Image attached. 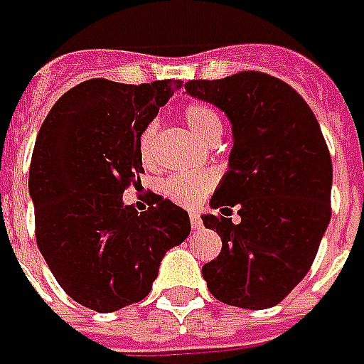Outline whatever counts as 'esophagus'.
I'll return each instance as SVG.
<instances>
[{
  "mask_svg": "<svg viewBox=\"0 0 364 364\" xmlns=\"http://www.w3.org/2000/svg\"><path fill=\"white\" fill-rule=\"evenodd\" d=\"M191 228L194 231H200L203 229V219H200V215L196 210H191Z\"/></svg>",
  "mask_w": 364,
  "mask_h": 364,
  "instance_id": "1",
  "label": "esophagus"
}]
</instances>
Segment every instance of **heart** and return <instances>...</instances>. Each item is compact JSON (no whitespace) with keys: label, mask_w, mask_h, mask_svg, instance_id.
Instances as JSON below:
<instances>
[{"label":"heart","mask_w":364,"mask_h":364,"mask_svg":"<svg viewBox=\"0 0 364 364\" xmlns=\"http://www.w3.org/2000/svg\"><path fill=\"white\" fill-rule=\"evenodd\" d=\"M182 117L192 133L200 141H210L213 136L221 135V117L217 110L205 102H191L184 106ZM155 139H157V120H149L136 139L139 157L145 166H154L157 161L155 154ZM217 184V176L213 172H176L161 182V194L180 207L198 205Z\"/></svg>","instance_id":"b5f03b06"}]
</instances>
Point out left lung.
<instances>
[{
    "instance_id": "1",
    "label": "left lung",
    "mask_w": 364,
    "mask_h": 364,
    "mask_svg": "<svg viewBox=\"0 0 364 364\" xmlns=\"http://www.w3.org/2000/svg\"><path fill=\"white\" fill-rule=\"evenodd\" d=\"M233 127L229 172L203 215L221 254L203 266L210 295L244 309L281 303L309 272L330 223L332 159L319 122L289 83L262 71L191 80ZM240 223L230 221L232 209Z\"/></svg>"
}]
</instances>
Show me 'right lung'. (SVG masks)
<instances>
[{"label": "right lung", "instance_id": "right-lung-1", "mask_svg": "<svg viewBox=\"0 0 364 364\" xmlns=\"http://www.w3.org/2000/svg\"><path fill=\"white\" fill-rule=\"evenodd\" d=\"M178 80H87L65 92L38 131L28 191L36 244L53 277L80 305L110 314L145 299L164 254L191 233L188 213L154 194L136 213L122 192L141 184L136 139Z\"/></svg>", "mask_w": 364, "mask_h": 364}]
</instances>
